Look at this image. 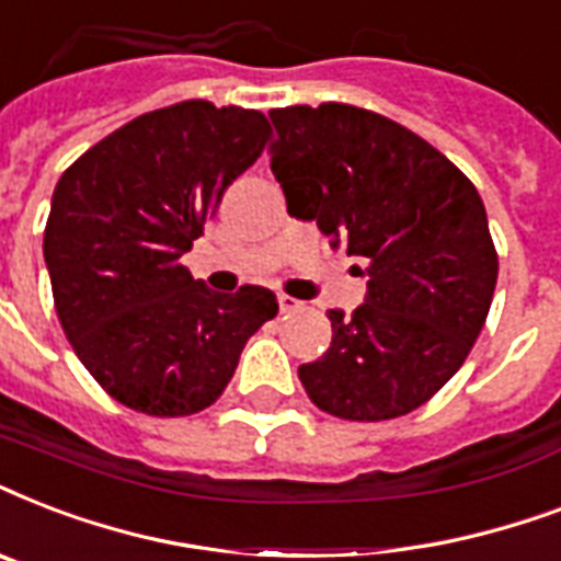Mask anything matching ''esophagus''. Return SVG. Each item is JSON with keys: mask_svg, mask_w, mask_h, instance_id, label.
<instances>
[{"mask_svg": "<svg viewBox=\"0 0 561 561\" xmlns=\"http://www.w3.org/2000/svg\"><path fill=\"white\" fill-rule=\"evenodd\" d=\"M299 299L288 297V294H279V311L282 314H288V311H297Z\"/></svg>", "mask_w": 561, "mask_h": 561, "instance_id": "esophagus-1", "label": "esophagus"}]
</instances>
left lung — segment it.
Listing matches in <instances>:
<instances>
[{
	"label": "left lung",
	"mask_w": 561,
	"mask_h": 561,
	"mask_svg": "<svg viewBox=\"0 0 561 561\" xmlns=\"http://www.w3.org/2000/svg\"><path fill=\"white\" fill-rule=\"evenodd\" d=\"M290 215L367 262V302L329 311L332 346L299 367L317 408L383 422L422 408L469 358L497 282L478 188L399 122L352 104L271 110Z\"/></svg>",
	"instance_id": "8db88e82"
}]
</instances>
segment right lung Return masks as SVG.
Here are the masks:
<instances>
[{"label": "right lung", "mask_w": 561, "mask_h": 561, "mask_svg": "<svg viewBox=\"0 0 561 561\" xmlns=\"http://www.w3.org/2000/svg\"><path fill=\"white\" fill-rule=\"evenodd\" d=\"M267 136L259 110L180 101L104 136L57 180L43 232L57 320L101 390L136 413L215 404L279 311L273 290L215 294L180 264Z\"/></svg>", "instance_id": "1"}]
</instances>
